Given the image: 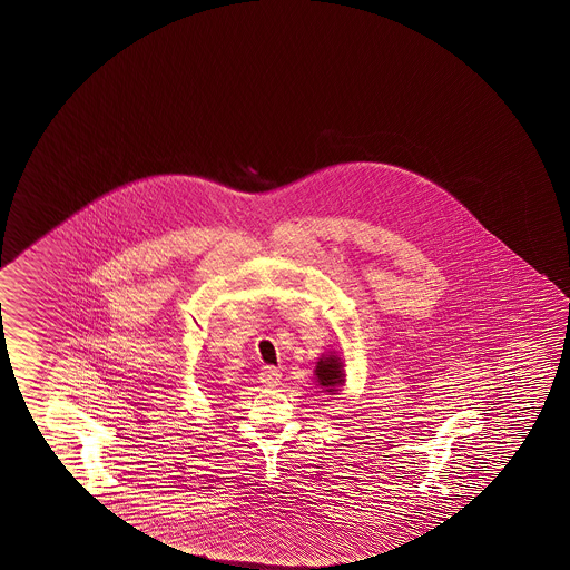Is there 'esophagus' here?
Instances as JSON below:
<instances>
[{"instance_id": "1", "label": "esophagus", "mask_w": 570, "mask_h": 570, "mask_svg": "<svg viewBox=\"0 0 570 570\" xmlns=\"http://www.w3.org/2000/svg\"><path fill=\"white\" fill-rule=\"evenodd\" d=\"M258 380H261V383H264L266 387H274V385L281 383L282 372L278 367H274V365H264L261 370V374H258Z\"/></svg>"}]
</instances>
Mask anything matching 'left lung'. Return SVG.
Listing matches in <instances>:
<instances>
[{"label":"left lung","instance_id":"obj_1","mask_svg":"<svg viewBox=\"0 0 570 570\" xmlns=\"http://www.w3.org/2000/svg\"><path fill=\"white\" fill-rule=\"evenodd\" d=\"M317 383L326 387V392H337V385L344 383V364L337 355H322L316 365Z\"/></svg>","mask_w":570,"mask_h":570}]
</instances>
